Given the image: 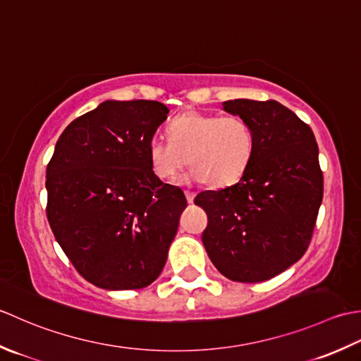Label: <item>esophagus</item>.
<instances>
[{"label": "esophagus", "mask_w": 361, "mask_h": 361, "mask_svg": "<svg viewBox=\"0 0 361 361\" xmlns=\"http://www.w3.org/2000/svg\"><path fill=\"white\" fill-rule=\"evenodd\" d=\"M185 196H187V201H188V204H191L193 202V200H195V191H190V190H185Z\"/></svg>", "instance_id": "esophagus-1"}]
</instances>
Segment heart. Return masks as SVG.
<instances>
[{"label":"heart","instance_id":"obj_1","mask_svg":"<svg viewBox=\"0 0 361 361\" xmlns=\"http://www.w3.org/2000/svg\"><path fill=\"white\" fill-rule=\"evenodd\" d=\"M168 140L152 138L148 159L159 179H174L188 164L190 179L212 188L232 185L254 156V132L238 115L187 112L168 124Z\"/></svg>","mask_w":361,"mask_h":361}]
</instances>
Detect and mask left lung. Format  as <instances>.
<instances>
[{
	"mask_svg": "<svg viewBox=\"0 0 361 361\" xmlns=\"http://www.w3.org/2000/svg\"><path fill=\"white\" fill-rule=\"evenodd\" d=\"M223 107L252 128L254 156L237 183L195 197L209 218L202 243L227 279L264 282L310 245L324 190L318 145L310 126L274 99Z\"/></svg>",
	"mask_w": 361,
	"mask_h": 361,
	"instance_id": "1",
	"label": "left lung"
}]
</instances>
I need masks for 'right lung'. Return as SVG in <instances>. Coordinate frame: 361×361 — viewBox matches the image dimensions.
I'll use <instances>...</instances> for the list:
<instances>
[{
	"label": "right lung",
	"instance_id": "obj_1",
	"mask_svg": "<svg viewBox=\"0 0 361 361\" xmlns=\"http://www.w3.org/2000/svg\"><path fill=\"white\" fill-rule=\"evenodd\" d=\"M170 110L159 101H106L71 121L47 166V216L87 282L138 290L165 267L187 200L149 165L148 145Z\"/></svg>",
	"mask_w": 361,
	"mask_h": 361
}]
</instances>
